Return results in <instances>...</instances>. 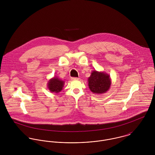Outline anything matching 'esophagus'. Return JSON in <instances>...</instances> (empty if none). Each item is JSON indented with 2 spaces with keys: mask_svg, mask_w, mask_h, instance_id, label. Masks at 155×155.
Instances as JSON below:
<instances>
[{
  "mask_svg": "<svg viewBox=\"0 0 155 155\" xmlns=\"http://www.w3.org/2000/svg\"><path fill=\"white\" fill-rule=\"evenodd\" d=\"M71 79L72 81H75V80H79V78H71Z\"/></svg>",
  "mask_w": 155,
  "mask_h": 155,
  "instance_id": "esophagus-1",
  "label": "esophagus"
}]
</instances>
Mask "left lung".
Wrapping results in <instances>:
<instances>
[{
    "label": "left lung",
    "mask_w": 155,
    "mask_h": 155,
    "mask_svg": "<svg viewBox=\"0 0 155 155\" xmlns=\"http://www.w3.org/2000/svg\"><path fill=\"white\" fill-rule=\"evenodd\" d=\"M89 88L93 94H101L108 91L110 88V76L104 71L93 70L88 79Z\"/></svg>",
    "instance_id": "8db88e82"
}]
</instances>
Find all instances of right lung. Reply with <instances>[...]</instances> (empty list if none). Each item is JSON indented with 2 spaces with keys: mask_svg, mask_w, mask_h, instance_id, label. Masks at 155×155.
<instances>
[{
  "mask_svg": "<svg viewBox=\"0 0 155 155\" xmlns=\"http://www.w3.org/2000/svg\"><path fill=\"white\" fill-rule=\"evenodd\" d=\"M64 85V81L60 79L59 78L55 76L49 79L48 82V88L53 93H59L62 91Z\"/></svg>",
  "mask_w": 155,
  "mask_h": 155,
  "instance_id": "obj_1",
  "label": "right lung"
}]
</instances>
